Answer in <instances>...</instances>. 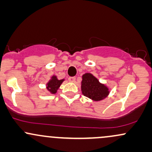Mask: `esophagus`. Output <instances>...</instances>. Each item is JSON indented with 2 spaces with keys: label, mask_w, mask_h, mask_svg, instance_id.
<instances>
[{
  "label": "esophagus",
  "mask_w": 152,
  "mask_h": 152,
  "mask_svg": "<svg viewBox=\"0 0 152 152\" xmlns=\"http://www.w3.org/2000/svg\"><path fill=\"white\" fill-rule=\"evenodd\" d=\"M75 80H76V78L75 77H69V81L70 82H75Z\"/></svg>",
  "instance_id": "obj_1"
}]
</instances>
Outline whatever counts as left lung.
<instances>
[{"label":"left lung","instance_id":"left-lung-1","mask_svg":"<svg viewBox=\"0 0 152 152\" xmlns=\"http://www.w3.org/2000/svg\"><path fill=\"white\" fill-rule=\"evenodd\" d=\"M82 94L94 102H100L106 99L110 93V88L105 83H101L96 76L91 73L82 75L81 82Z\"/></svg>","mask_w":152,"mask_h":152}]
</instances>
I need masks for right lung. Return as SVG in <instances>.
Masks as SVG:
<instances>
[{"label": "right lung", "mask_w": 152, "mask_h": 152, "mask_svg": "<svg viewBox=\"0 0 152 152\" xmlns=\"http://www.w3.org/2000/svg\"><path fill=\"white\" fill-rule=\"evenodd\" d=\"M64 81H65L64 78H63V79H58L56 75H53V76L50 77V79L48 80V81L46 83V90L48 91V93L50 94H56L57 91H58L59 88H60L61 85L62 84V83Z\"/></svg>", "instance_id": "obj_1"}]
</instances>
